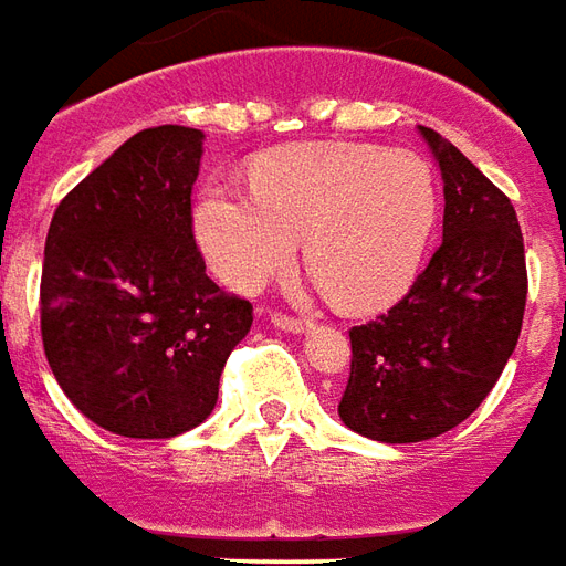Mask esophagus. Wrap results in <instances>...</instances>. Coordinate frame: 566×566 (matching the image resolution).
I'll use <instances>...</instances> for the list:
<instances>
[{
	"instance_id": "1",
	"label": "esophagus",
	"mask_w": 566,
	"mask_h": 566,
	"mask_svg": "<svg viewBox=\"0 0 566 566\" xmlns=\"http://www.w3.org/2000/svg\"><path fill=\"white\" fill-rule=\"evenodd\" d=\"M271 323H274L276 328H283V332H304V326H307L302 316L283 314V311H274V314H271Z\"/></svg>"
}]
</instances>
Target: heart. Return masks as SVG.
I'll return each mask as SVG.
<instances>
[{"label":"heart","instance_id":"b5f03b06","mask_svg":"<svg viewBox=\"0 0 566 566\" xmlns=\"http://www.w3.org/2000/svg\"><path fill=\"white\" fill-rule=\"evenodd\" d=\"M250 188L210 186L195 212L200 250L240 292L286 274L298 240L328 298L375 311L415 283L439 222L430 161L405 148L302 143L268 151Z\"/></svg>","mask_w":566,"mask_h":566}]
</instances>
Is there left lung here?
Segmentation results:
<instances>
[{
    "label": "left lung",
    "instance_id": "1",
    "mask_svg": "<svg viewBox=\"0 0 566 566\" xmlns=\"http://www.w3.org/2000/svg\"><path fill=\"white\" fill-rule=\"evenodd\" d=\"M444 182L442 247L402 302L350 328L340 420L387 444L454 430L484 402L515 350L527 302L512 200L448 139L420 127Z\"/></svg>",
    "mask_w": 566,
    "mask_h": 566
}]
</instances>
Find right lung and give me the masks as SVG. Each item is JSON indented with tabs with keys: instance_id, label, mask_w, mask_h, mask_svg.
Returning a JSON list of instances; mask_svg holds the SVG:
<instances>
[{
	"instance_id": "add662e5",
	"label": "right lung",
	"mask_w": 566,
	"mask_h": 566,
	"mask_svg": "<svg viewBox=\"0 0 566 566\" xmlns=\"http://www.w3.org/2000/svg\"><path fill=\"white\" fill-rule=\"evenodd\" d=\"M203 134L130 136L60 200L42 264L48 366L84 418L127 439H174L210 418L252 304L222 292L191 228Z\"/></svg>"
}]
</instances>
